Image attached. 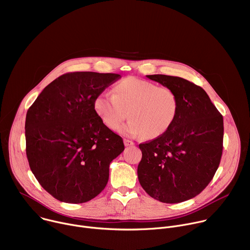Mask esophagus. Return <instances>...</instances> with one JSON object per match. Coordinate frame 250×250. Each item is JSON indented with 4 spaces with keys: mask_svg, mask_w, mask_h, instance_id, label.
<instances>
[{
    "mask_svg": "<svg viewBox=\"0 0 250 250\" xmlns=\"http://www.w3.org/2000/svg\"><path fill=\"white\" fill-rule=\"evenodd\" d=\"M124 144H125V146H133V145H134L131 140L126 139V138H125V139H124Z\"/></svg>",
    "mask_w": 250,
    "mask_h": 250,
    "instance_id": "esophagus-1",
    "label": "esophagus"
}]
</instances>
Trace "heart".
<instances>
[{"label": "heart", "mask_w": 250, "mask_h": 250, "mask_svg": "<svg viewBox=\"0 0 250 250\" xmlns=\"http://www.w3.org/2000/svg\"><path fill=\"white\" fill-rule=\"evenodd\" d=\"M113 93H100L94 100V110L113 130L128 114L130 120L120 128L125 135L159 137L172 126L179 111V100L172 89L145 79L127 77L115 85Z\"/></svg>", "instance_id": "obj_1"}]
</instances>
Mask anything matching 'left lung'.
<instances>
[{
    "label": "left lung",
    "instance_id": "obj_1",
    "mask_svg": "<svg viewBox=\"0 0 250 250\" xmlns=\"http://www.w3.org/2000/svg\"><path fill=\"white\" fill-rule=\"evenodd\" d=\"M172 89L179 111L161 136L139 145L141 187L153 199L175 204L199 195L211 181L223 154L224 119L203 88L174 76L147 75Z\"/></svg>",
    "mask_w": 250,
    "mask_h": 250
}]
</instances>
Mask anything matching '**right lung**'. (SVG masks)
I'll return each instance as SVG.
<instances>
[{
  "label": "right lung",
  "instance_id": "right-lung-1",
  "mask_svg": "<svg viewBox=\"0 0 250 250\" xmlns=\"http://www.w3.org/2000/svg\"><path fill=\"white\" fill-rule=\"evenodd\" d=\"M121 78L115 73H66L47 85L25 118L26 157L42 187L58 201L85 203L109 180L110 163L125 149L94 100Z\"/></svg>",
  "mask_w": 250,
  "mask_h": 250
}]
</instances>
